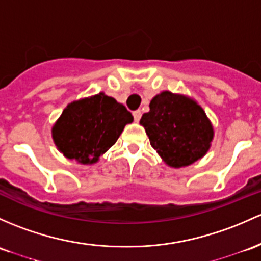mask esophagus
<instances>
[{"mask_svg":"<svg viewBox=\"0 0 261 261\" xmlns=\"http://www.w3.org/2000/svg\"><path fill=\"white\" fill-rule=\"evenodd\" d=\"M133 115H134V119H135L136 122H138L139 120L141 119V111H140V110H136V111H134Z\"/></svg>","mask_w":261,"mask_h":261,"instance_id":"esophagus-1","label":"esophagus"}]
</instances>
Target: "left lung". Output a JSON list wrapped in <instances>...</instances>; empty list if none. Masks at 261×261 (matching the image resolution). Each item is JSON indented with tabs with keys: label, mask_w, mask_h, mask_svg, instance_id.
<instances>
[{
	"label": "left lung",
	"mask_w": 261,
	"mask_h": 261,
	"mask_svg": "<svg viewBox=\"0 0 261 261\" xmlns=\"http://www.w3.org/2000/svg\"><path fill=\"white\" fill-rule=\"evenodd\" d=\"M149 108L140 125L167 166L185 167L206 155L214 126L193 97L163 91L153 96Z\"/></svg>",
	"instance_id": "1"
}]
</instances>
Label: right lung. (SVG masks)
<instances>
[{
    "label": "right lung",
    "instance_id": "obj_1",
    "mask_svg": "<svg viewBox=\"0 0 261 261\" xmlns=\"http://www.w3.org/2000/svg\"><path fill=\"white\" fill-rule=\"evenodd\" d=\"M133 121L122 103L100 92L68 103L52 126V140L66 159L92 165Z\"/></svg>",
    "mask_w": 261,
    "mask_h": 261
}]
</instances>
